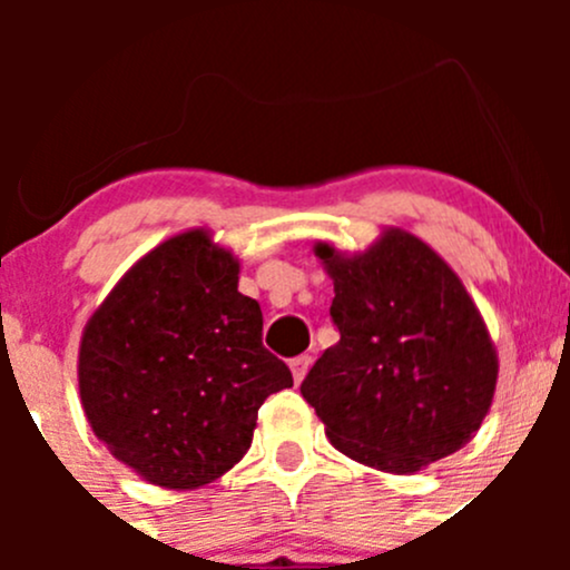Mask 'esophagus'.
I'll use <instances>...</instances> for the list:
<instances>
[{
    "label": "esophagus",
    "instance_id": "esophagus-1",
    "mask_svg": "<svg viewBox=\"0 0 570 570\" xmlns=\"http://www.w3.org/2000/svg\"><path fill=\"white\" fill-rule=\"evenodd\" d=\"M308 366H312V355H297V358L289 361V370H292V377H295V383H303Z\"/></svg>",
    "mask_w": 570,
    "mask_h": 570
}]
</instances>
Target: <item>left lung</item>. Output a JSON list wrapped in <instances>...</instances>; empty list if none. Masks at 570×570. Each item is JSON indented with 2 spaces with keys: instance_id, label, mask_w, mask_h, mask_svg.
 Instances as JSON below:
<instances>
[{
  "instance_id": "1",
  "label": "left lung",
  "mask_w": 570,
  "mask_h": 570,
  "mask_svg": "<svg viewBox=\"0 0 570 570\" xmlns=\"http://www.w3.org/2000/svg\"><path fill=\"white\" fill-rule=\"evenodd\" d=\"M333 278L338 342L301 394L353 461L413 474L474 439L491 411L499 358L455 269L428 243L386 228L364 253L317 243Z\"/></svg>"
}]
</instances>
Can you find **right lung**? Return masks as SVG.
Segmentation results:
<instances>
[{
  "instance_id": "add662e5",
  "label": "right lung",
  "mask_w": 570,
  "mask_h": 570,
  "mask_svg": "<svg viewBox=\"0 0 570 570\" xmlns=\"http://www.w3.org/2000/svg\"><path fill=\"white\" fill-rule=\"evenodd\" d=\"M237 284V256L189 228L131 264L85 325V416L151 485L189 491L226 474L250 450L262 402L292 386Z\"/></svg>"
}]
</instances>
